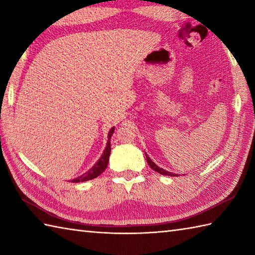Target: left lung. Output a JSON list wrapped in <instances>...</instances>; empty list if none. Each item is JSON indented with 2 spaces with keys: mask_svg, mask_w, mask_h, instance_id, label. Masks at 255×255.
Returning <instances> with one entry per match:
<instances>
[{
  "mask_svg": "<svg viewBox=\"0 0 255 255\" xmlns=\"http://www.w3.org/2000/svg\"><path fill=\"white\" fill-rule=\"evenodd\" d=\"M145 158H147V162H148V164L150 165V167L152 170H154L155 172H158V173H160V174H162V175H169V176H177V174H174V173H171V172H169V171H165V170H163V169H161L160 166H158L156 165L154 162L151 160L149 156H148V154L145 153Z\"/></svg>",
  "mask_w": 255,
  "mask_h": 255,
  "instance_id": "8db88e82",
  "label": "left lung"
}]
</instances>
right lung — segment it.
<instances>
[{
	"label": "right lung",
	"mask_w": 255,
	"mask_h": 255,
	"mask_svg": "<svg viewBox=\"0 0 255 255\" xmlns=\"http://www.w3.org/2000/svg\"><path fill=\"white\" fill-rule=\"evenodd\" d=\"M114 130H115V127L111 128L110 132H108V140H107V145L104 150V152H103L102 156L100 158V160L96 162V163L91 167V169L85 172L83 175H81L77 178H74V180L70 181L72 183H79V182H85V181H89V180H93V178L97 177L99 175H101L103 172L105 171V169L107 167L108 164V160H110V154H111V138L114 133Z\"/></svg>",
	"instance_id": "obj_1"
}]
</instances>
